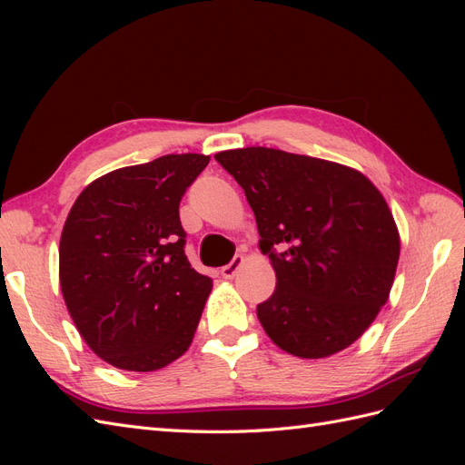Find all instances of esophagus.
Returning <instances> with one entry per match:
<instances>
[{
	"label": "esophagus",
	"instance_id": "esophagus-1",
	"mask_svg": "<svg viewBox=\"0 0 465 465\" xmlns=\"http://www.w3.org/2000/svg\"><path fill=\"white\" fill-rule=\"evenodd\" d=\"M242 263H244V258H242L241 254H236L227 265L221 267V275H223L224 279H232V277L236 275V272L242 267Z\"/></svg>",
	"mask_w": 465,
	"mask_h": 465
}]
</instances>
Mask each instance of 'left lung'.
Here are the masks:
<instances>
[{
	"mask_svg": "<svg viewBox=\"0 0 465 465\" xmlns=\"http://www.w3.org/2000/svg\"><path fill=\"white\" fill-rule=\"evenodd\" d=\"M215 159L242 186L277 275L258 304L272 341L322 359L359 340L386 304L400 260L382 193L359 171L306 154L246 147Z\"/></svg>",
	"mask_w": 465,
	"mask_h": 465,
	"instance_id": "8db88e82",
	"label": "left lung"
}]
</instances>
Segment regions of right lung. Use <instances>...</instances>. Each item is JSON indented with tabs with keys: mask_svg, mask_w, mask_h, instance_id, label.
Returning a JSON list of instances; mask_svg holds the SVG:
<instances>
[{
	"mask_svg": "<svg viewBox=\"0 0 465 465\" xmlns=\"http://www.w3.org/2000/svg\"><path fill=\"white\" fill-rule=\"evenodd\" d=\"M209 157L164 154L79 193L60 241V285L85 343L112 367L149 372L184 355L211 277L186 258L180 200Z\"/></svg>",
	"mask_w": 465,
	"mask_h": 465,
	"instance_id": "add662e5",
	"label": "right lung"
}]
</instances>
